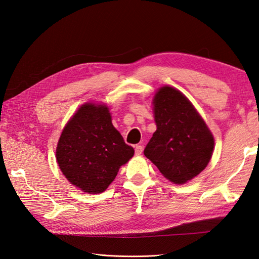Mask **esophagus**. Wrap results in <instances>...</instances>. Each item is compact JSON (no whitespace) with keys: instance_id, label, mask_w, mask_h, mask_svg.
<instances>
[{"instance_id":"1","label":"esophagus","mask_w":259,"mask_h":259,"mask_svg":"<svg viewBox=\"0 0 259 259\" xmlns=\"http://www.w3.org/2000/svg\"><path fill=\"white\" fill-rule=\"evenodd\" d=\"M143 149H144L143 146H140V145L138 146V145H137V146L135 147V153H136V154H142Z\"/></svg>"}]
</instances>
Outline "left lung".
<instances>
[{
    "mask_svg": "<svg viewBox=\"0 0 259 259\" xmlns=\"http://www.w3.org/2000/svg\"><path fill=\"white\" fill-rule=\"evenodd\" d=\"M156 131L144 153L171 183L183 185L204 169L214 150V137L183 93L160 88L152 100Z\"/></svg>",
    "mask_w": 259,
    "mask_h": 259,
    "instance_id": "left-lung-1",
    "label": "left lung"
}]
</instances>
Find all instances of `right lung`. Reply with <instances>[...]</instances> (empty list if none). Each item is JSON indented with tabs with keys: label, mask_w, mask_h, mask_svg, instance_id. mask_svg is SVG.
I'll return each mask as SVG.
<instances>
[{
	"label": "right lung",
	"mask_w": 259,
	"mask_h": 259,
	"mask_svg": "<svg viewBox=\"0 0 259 259\" xmlns=\"http://www.w3.org/2000/svg\"><path fill=\"white\" fill-rule=\"evenodd\" d=\"M134 155L112 125L106 105H82L62 131L56 160L65 177L88 193H101Z\"/></svg>",
	"instance_id": "right-lung-1"
}]
</instances>
